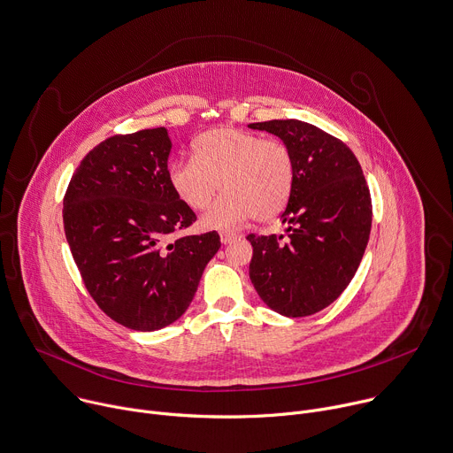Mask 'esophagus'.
<instances>
[{"label":"esophagus","instance_id":"34e87169","mask_svg":"<svg viewBox=\"0 0 453 453\" xmlns=\"http://www.w3.org/2000/svg\"><path fill=\"white\" fill-rule=\"evenodd\" d=\"M219 237H221V242H223V244H228V242H232L234 239H237L239 235H237L235 232H230V230H223V232H219Z\"/></svg>","mask_w":453,"mask_h":453}]
</instances>
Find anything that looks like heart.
I'll return each instance as SVG.
<instances>
[{"instance_id":"obj_1","label":"heart","mask_w":453,"mask_h":453,"mask_svg":"<svg viewBox=\"0 0 453 453\" xmlns=\"http://www.w3.org/2000/svg\"><path fill=\"white\" fill-rule=\"evenodd\" d=\"M295 157L280 139L221 127L195 141V158L169 165V186L191 211H205L219 184L225 196L209 211V228H234L255 218L269 221L289 203L295 188Z\"/></svg>"}]
</instances>
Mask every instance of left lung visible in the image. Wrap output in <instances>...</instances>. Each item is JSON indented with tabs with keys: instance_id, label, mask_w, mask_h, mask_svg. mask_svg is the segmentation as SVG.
Here are the masks:
<instances>
[{
	"instance_id": "left-lung-1",
	"label": "left lung",
	"mask_w": 453,
	"mask_h": 453,
	"mask_svg": "<svg viewBox=\"0 0 453 453\" xmlns=\"http://www.w3.org/2000/svg\"><path fill=\"white\" fill-rule=\"evenodd\" d=\"M295 157L284 235L250 234V279L262 302L288 318L316 314L348 288L372 230V195L357 157L337 137L298 119L251 123Z\"/></svg>"
}]
</instances>
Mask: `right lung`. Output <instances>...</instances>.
Segmentation results:
<instances>
[{
    "mask_svg": "<svg viewBox=\"0 0 453 453\" xmlns=\"http://www.w3.org/2000/svg\"><path fill=\"white\" fill-rule=\"evenodd\" d=\"M171 146L164 127L112 135L83 157L64 195V232L85 289L139 332L188 311L221 246L216 230L171 241L196 221L169 186Z\"/></svg>",
    "mask_w": 453,
    "mask_h": 453,
    "instance_id": "obj_1",
    "label": "right lung"
}]
</instances>
